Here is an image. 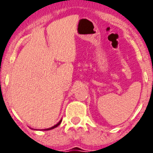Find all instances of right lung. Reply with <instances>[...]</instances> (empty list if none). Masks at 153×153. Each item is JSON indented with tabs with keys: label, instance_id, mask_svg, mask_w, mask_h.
Instances as JSON below:
<instances>
[{
	"label": "right lung",
	"instance_id": "obj_1",
	"mask_svg": "<svg viewBox=\"0 0 153 153\" xmlns=\"http://www.w3.org/2000/svg\"><path fill=\"white\" fill-rule=\"evenodd\" d=\"M61 121H62V119H61V120H60V121H59V122H58V123L56 124V125H55V126H52V127H51V128H45V129H43V130H51V129H53V128H56L57 126H59V125H60V124H61Z\"/></svg>",
	"mask_w": 153,
	"mask_h": 153
}]
</instances>
